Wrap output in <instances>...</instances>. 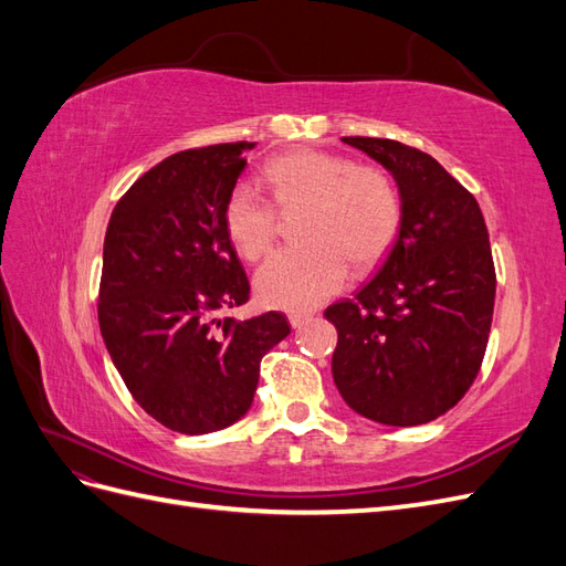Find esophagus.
I'll list each match as a JSON object with an SVG mask.
<instances>
[{
	"mask_svg": "<svg viewBox=\"0 0 566 566\" xmlns=\"http://www.w3.org/2000/svg\"><path fill=\"white\" fill-rule=\"evenodd\" d=\"M312 318V314H302V312H293V314H287V321H290V325H293V328H302V325Z\"/></svg>",
	"mask_w": 566,
	"mask_h": 566,
	"instance_id": "34e87169",
	"label": "esophagus"
}]
</instances>
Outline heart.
<instances>
[{"label": "heart", "mask_w": 566, "mask_h": 566, "mask_svg": "<svg viewBox=\"0 0 566 566\" xmlns=\"http://www.w3.org/2000/svg\"><path fill=\"white\" fill-rule=\"evenodd\" d=\"M279 208H302L304 245L279 250L256 271L254 290L266 306L310 312L345 285L349 264L364 271L389 252L401 229L397 181L380 165H354L328 150H290L262 167ZM224 229L235 252L254 262L279 235V210L248 181L224 202Z\"/></svg>", "instance_id": "obj_1"}]
</instances>
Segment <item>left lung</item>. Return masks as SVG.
<instances>
[{
	"label": "left lung",
	"instance_id": "8db88e82",
	"mask_svg": "<svg viewBox=\"0 0 566 566\" xmlns=\"http://www.w3.org/2000/svg\"><path fill=\"white\" fill-rule=\"evenodd\" d=\"M397 179L403 219L378 276L325 310L337 328L333 380L368 420L413 427L472 387L491 333L495 269L474 196L401 142L342 136Z\"/></svg>",
	"mask_w": 566,
	"mask_h": 566
}]
</instances>
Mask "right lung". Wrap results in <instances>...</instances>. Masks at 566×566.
Instances as JSON below:
<instances>
[{"label":"right lung","mask_w":566,"mask_h":566,"mask_svg":"<svg viewBox=\"0 0 566 566\" xmlns=\"http://www.w3.org/2000/svg\"><path fill=\"white\" fill-rule=\"evenodd\" d=\"M254 142L188 148L117 200L104 241L98 325L134 401L181 434L241 420L262 356L287 337L283 314L217 316L250 300L224 229V202Z\"/></svg>","instance_id":"add662e5"}]
</instances>
